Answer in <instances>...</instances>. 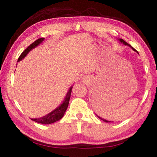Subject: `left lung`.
<instances>
[{
  "instance_id": "8db88e82",
  "label": "left lung",
  "mask_w": 157,
  "mask_h": 157,
  "mask_svg": "<svg viewBox=\"0 0 157 157\" xmlns=\"http://www.w3.org/2000/svg\"><path fill=\"white\" fill-rule=\"evenodd\" d=\"M119 41H121V43H122V44H123L124 45H125V46H128L129 47H130V48H132V49L133 50H134V51H136V50H135L134 48H133L132 46H131V45H129L128 43H127V42L125 41H124L123 40V39H119ZM95 115H96V114H95ZM97 116V115H96ZM98 117V118H99L100 119H101V120H102L103 121H105V122H106V123H113V122L112 121V122H111V121H107V120H105V119H103V118H101V117H100V116H97Z\"/></svg>"
}]
</instances>
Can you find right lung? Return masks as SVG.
I'll list each match as a JSON object with an SVG mask.
<instances>
[{"mask_svg":"<svg viewBox=\"0 0 157 157\" xmlns=\"http://www.w3.org/2000/svg\"><path fill=\"white\" fill-rule=\"evenodd\" d=\"M44 40V38H39L34 42H33V44H30V46H29L27 48L24 50V51L21 53L20 57H18V62H20L21 59H23V58L28 55V53L30 52L31 50H33V48H34L38 46L39 44L42 43V41ZM72 88H73V86L69 89L68 91L67 92V94H66L64 100H63L62 104H61L59 107L55 109V110H53L48 114H47V115L41 117V118H31V120L33 121H35L38 123L44 124H51L53 123H55V122H57L58 121H59L60 119L63 116V115H64L66 111L68 108L69 100H70V98H71V92H72Z\"/></svg>","mask_w":157,"mask_h":157,"instance_id":"obj_1","label":"right lung"}]
</instances>
